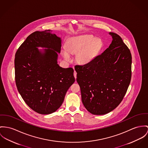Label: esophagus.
<instances>
[{"mask_svg": "<svg viewBox=\"0 0 148 148\" xmlns=\"http://www.w3.org/2000/svg\"><path fill=\"white\" fill-rule=\"evenodd\" d=\"M74 77L76 79V78H77V72L75 71H74Z\"/></svg>", "mask_w": 148, "mask_h": 148, "instance_id": "34e87169", "label": "esophagus"}]
</instances>
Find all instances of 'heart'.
I'll return each instance as SVG.
<instances>
[{
  "label": "heart",
  "instance_id": "obj_1",
  "mask_svg": "<svg viewBox=\"0 0 148 148\" xmlns=\"http://www.w3.org/2000/svg\"><path fill=\"white\" fill-rule=\"evenodd\" d=\"M103 43L101 39L92 35H80L69 39L66 49L61 55L67 61L71 60V55H76V61L80 64L87 65L92 62L102 50Z\"/></svg>",
  "mask_w": 148,
  "mask_h": 148
}]
</instances>
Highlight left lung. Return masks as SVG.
Instances as JSON below:
<instances>
[{
    "label": "left lung",
    "mask_w": 148,
    "mask_h": 148,
    "mask_svg": "<svg viewBox=\"0 0 148 148\" xmlns=\"http://www.w3.org/2000/svg\"><path fill=\"white\" fill-rule=\"evenodd\" d=\"M109 47L91 63L76 65L82 101L91 114L103 115L122 101L131 78L132 56L121 36L112 32Z\"/></svg>",
    "instance_id": "left-lung-1"
}]
</instances>
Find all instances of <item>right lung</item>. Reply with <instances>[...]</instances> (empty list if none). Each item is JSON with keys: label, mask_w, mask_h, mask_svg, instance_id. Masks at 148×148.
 Returning <instances> with one entry per match:
<instances>
[{"label": "right lung", "mask_w": 148, "mask_h": 148, "mask_svg": "<svg viewBox=\"0 0 148 148\" xmlns=\"http://www.w3.org/2000/svg\"><path fill=\"white\" fill-rule=\"evenodd\" d=\"M61 47V38L51 30L36 31L27 37L16 53L17 90L24 101L38 113L56 112L75 82L73 69L62 68L57 64Z\"/></svg>", "instance_id": "add662e5"}]
</instances>
